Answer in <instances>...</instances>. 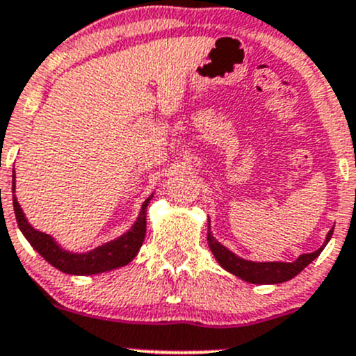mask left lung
<instances>
[{
  "instance_id": "8db88e82",
  "label": "left lung",
  "mask_w": 356,
  "mask_h": 356,
  "mask_svg": "<svg viewBox=\"0 0 356 356\" xmlns=\"http://www.w3.org/2000/svg\"><path fill=\"white\" fill-rule=\"evenodd\" d=\"M210 231V224H209ZM332 231L334 227L327 232L326 241H324L323 246L319 250L314 251V253L300 254L299 258L293 263H284V261H265V263H256V261H248V259L239 258L238 254H234L232 251H229L227 248L222 246L217 239H213L212 232L207 234V241L210 251H212L216 259L219 261V265L222 266L224 270H227L229 273L236 275V277L243 278L244 282H250V284H282V282L290 280L296 275H299L305 266L311 261H314L317 256L321 254V251L324 250V246L327 244V241L331 239Z\"/></svg>"
}]
</instances>
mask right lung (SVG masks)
<instances>
[{"instance_id": "1", "label": "right lung", "mask_w": 356, "mask_h": 356, "mask_svg": "<svg viewBox=\"0 0 356 356\" xmlns=\"http://www.w3.org/2000/svg\"><path fill=\"white\" fill-rule=\"evenodd\" d=\"M149 200H151V197L143 204L139 217H137L136 224L132 225L131 231L122 234L120 238L110 241V243H105L102 244V246L95 248L93 251H88V253H70V251L63 250V248L52 239V236L33 229L32 225L29 224V220L25 219L24 210H22L15 195L13 209L20 231L24 232L25 238L29 239L30 244H32L33 250L39 251L40 256H44V259H47L52 266H56L57 270L70 275H95L103 273V271L120 268V266L129 265V263L136 258L137 251L140 250L144 238H146V212Z\"/></svg>"}]
</instances>
